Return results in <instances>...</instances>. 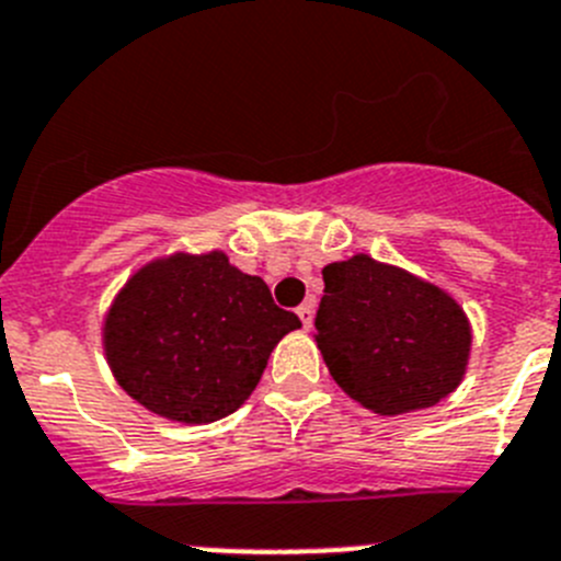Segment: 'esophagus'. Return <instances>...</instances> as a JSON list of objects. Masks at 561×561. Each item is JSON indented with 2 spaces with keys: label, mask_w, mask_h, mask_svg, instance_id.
Returning a JSON list of instances; mask_svg holds the SVG:
<instances>
[{
  "label": "esophagus",
  "mask_w": 561,
  "mask_h": 561,
  "mask_svg": "<svg viewBox=\"0 0 561 561\" xmlns=\"http://www.w3.org/2000/svg\"><path fill=\"white\" fill-rule=\"evenodd\" d=\"M297 317H300L302 328L308 331V328H311V322H314V302L306 300L302 306H297Z\"/></svg>",
  "instance_id": "34e87169"
}]
</instances>
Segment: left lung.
I'll return each mask as SVG.
<instances>
[{
    "instance_id": "obj_1",
    "label": "left lung",
    "mask_w": 561,
    "mask_h": 561,
    "mask_svg": "<svg viewBox=\"0 0 561 561\" xmlns=\"http://www.w3.org/2000/svg\"><path fill=\"white\" fill-rule=\"evenodd\" d=\"M322 280L317 347L353 400L392 417L459 387L472 333L448 291L364 253L328 264Z\"/></svg>"
}]
</instances>
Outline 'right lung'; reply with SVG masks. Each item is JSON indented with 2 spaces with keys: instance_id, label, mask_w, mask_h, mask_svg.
Wrapping results in <instances>:
<instances>
[{
  "instance_id": "add662e5",
  "label": "right lung",
  "mask_w": 561,
  "mask_h": 561,
  "mask_svg": "<svg viewBox=\"0 0 561 561\" xmlns=\"http://www.w3.org/2000/svg\"><path fill=\"white\" fill-rule=\"evenodd\" d=\"M297 328L261 277L214 250L141 266L113 300L102 342L133 400L197 425L233 414L259 387L275 344Z\"/></svg>"
}]
</instances>
